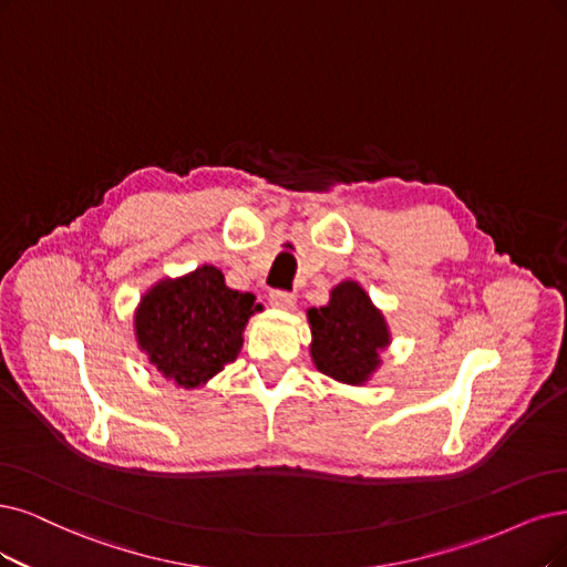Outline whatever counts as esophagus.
Returning <instances> with one entry per match:
<instances>
[{"mask_svg": "<svg viewBox=\"0 0 567 567\" xmlns=\"http://www.w3.org/2000/svg\"><path fill=\"white\" fill-rule=\"evenodd\" d=\"M268 301H270V306H272V308H280V310H291V308L297 306V297H295V295H289V291H280V289L270 291V295H268Z\"/></svg>", "mask_w": 567, "mask_h": 567, "instance_id": "34e87169", "label": "esophagus"}]
</instances>
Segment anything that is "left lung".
I'll use <instances>...</instances> for the list:
<instances>
[{
  "label": "left lung",
  "mask_w": 567,
  "mask_h": 567,
  "mask_svg": "<svg viewBox=\"0 0 567 567\" xmlns=\"http://www.w3.org/2000/svg\"><path fill=\"white\" fill-rule=\"evenodd\" d=\"M308 324L312 364L346 385H367L392 343L383 312L358 280L339 282L327 306L308 308Z\"/></svg>",
  "instance_id": "1"
}]
</instances>
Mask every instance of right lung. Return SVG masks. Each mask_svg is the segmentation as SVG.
I'll return each instance as SVG.
<instances>
[{
	"label": "right lung",
	"mask_w": 567,
	"mask_h": 567,
	"mask_svg": "<svg viewBox=\"0 0 567 567\" xmlns=\"http://www.w3.org/2000/svg\"><path fill=\"white\" fill-rule=\"evenodd\" d=\"M259 310L255 295L230 289L224 272L205 264L144 291L133 316L135 341L165 381L196 390L238 358L243 331Z\"/></svg>",
	"instance_id": "add662e5"
}]
</instances>
